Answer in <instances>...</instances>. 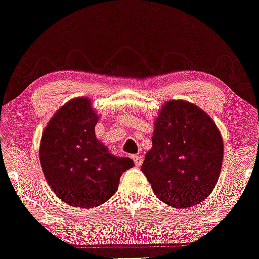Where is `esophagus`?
Returning a JSON list of instances; mask_svg holds the SVG:
<instances>
[{
  "instance_id": "1",
  "label": "esophagus",
  "mask_w": 259,
  "mask_h": 259,
  "mask_svg": "<svg viewBox=\"0 0 259 259\" xmlns=\"http://www.w3.org/2000/svg\"><path fill=\"white\" fill-rule=\"evenodd\" d=\"M133 159L135 161V165H136L137 167H140L143 163V158L141 156H138V154H135V156H133Z\"/></svg>"
}]
</instances>
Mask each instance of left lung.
Here are the masks:
<instances>
[{"label": "left lung", "instance_id": "8db88e82", "mask_svg": "<svg viewBox=\"0 0 259 259\" xmlns=\"http://www.w3.org/2000/svg\"><path fill=\"white\" fill-rule=\"evenodd\" d=\"M222 159L223 141L213 119L193 103L172 100L154 122L152 149L142 172L158 199L186 208L210 194Z\"/></svg>", "mask_w": 259, "mask_h": 259}]
</instances>
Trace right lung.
Wrapping results in <instances>:
<instances>
[{
  "label": "right lung",
  "instance_id": "obj_1",
  "mask_svg": "<svg viewBox=\"0 0 259 259\" xmlns=\"http://www.w3.org/2000/svg\"><path fill=\"white\" fill-rule=\"evenodd\" d=\"M98 116L91 100H71L57 111L41 136L39 159L53 192L69 206L93 208L117 191L130 158L115 157L96 140Z\"/></svg>",
  "mask_w": 259,
  "mask_h": 259
}]
</instances>
